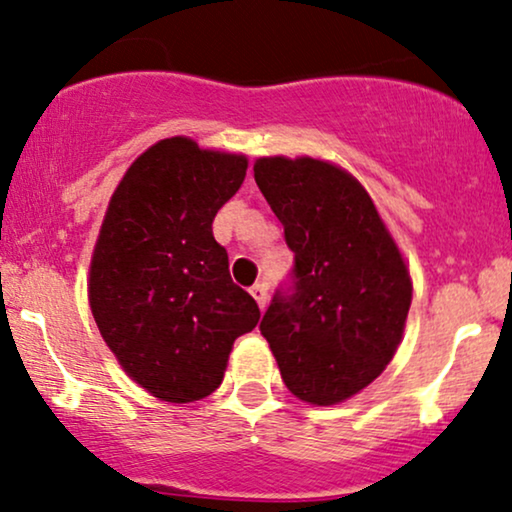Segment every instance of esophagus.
<instances>
[{"mask_svg":"<svg viewBox=\"0 0 512 512\" xmlns=\"http://www.w3.org/2000/svg\"><path fill=\"white\" fill-rule=\"evenodd\" d=\"M251 296H254L258 308L263 311V308H266V304H268V285H266V282H256V285L251 287Z\"/></svg>","mask_w":512,"mask_h":512,"instance_id":"1","label":"esophagus"}]
</instances>
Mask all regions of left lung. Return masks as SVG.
I'll list each match as a JSON object with an SVG mask.
<instances>
[{
    "mask_svg": "<svg viewBox=\"0 0 512 512\" xmlns=\"http://www.w3.org/2000/svg\"><path fill=\"white\" fill-rule=\"evenodd\" d=\"M254 178L294 251L261 334L287 389L332 406L394 358L410 308V277L380 213L342 168L318 159H258Z\"/></svg>",
    "mask_w": 512,
    "mask_h": 512,
    "instance_id": "8db88e82",
    "label": "left lung"
}]
</instances>
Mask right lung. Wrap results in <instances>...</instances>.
Returning a JSON list of instances; mask_svg holds the SVG:
<instances>
[{"label":"right lung","instance_id":"obj_1","mask_svg":"<svg viewBox=\"0 0 512 512\" xmlns=\"http://www.w3.org/2000/svg\"><path fill=\"white\" fill-rule=\"evenodd\" d=\"M244 175V156L170 137L132 163L109 201L90 266L92 315L123 370L163 401L213 394L235 339L261 318L211 227Z\"/></svg>","mask_w":512,"mask_h":512}]
</instances>
